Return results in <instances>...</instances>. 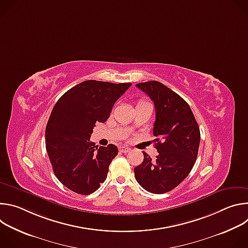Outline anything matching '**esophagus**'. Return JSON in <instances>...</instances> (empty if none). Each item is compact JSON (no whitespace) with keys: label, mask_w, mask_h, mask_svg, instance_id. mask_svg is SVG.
Masks as SVG:
<instances>
[{"label":"esophagus","mask_w":248,"mask_h":248,"mask_svg":"<svg viewBox=\"0 0 248 248\" xmlns=\"http://www.w3.org/2000/svg\"><path fill=\"white\" fill-rule=\"evenodd\" d=\"M120 151L122 152V153H127V152H129L130 151V148L129 147H126V146H120Z\"/></svg>","instance_id":"34e87169"}]
</instances>
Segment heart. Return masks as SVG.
Segmentation results:
<instances>
[{
  "label": "heart",
  "instance_id": "b5f03b06",
  "mask_svg": "<svg viewBox=\"0 0 248 248\" xmlns=\"http://www.w3.org/2000/svg\"><path fill=\"white\" fill-rule=\"evenodd\" d=\"M148 102H145V101H140L139 103H138V105H142V104H147Z\"/></svg>",
  "mask_w": 248,
  "mask_h": 248
}]
</instances>
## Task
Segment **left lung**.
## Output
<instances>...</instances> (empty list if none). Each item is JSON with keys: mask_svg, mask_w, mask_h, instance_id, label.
Instances as JSON below:
<instances>
[{"mask_svg": "<svg viewBox=\"0 0 248 248\" xmlns=\"http://www.w3.org/2000/svg\"><path fill=\"white\" fill-rule=\"evenodd\" d=\"M153 101V127L158 155L155 160L143 152L144 160L134 168L137 183L145 190L162 194L178 186L192 170L200 143V130L189 105L159 81L136 84Z\"/></svg>", "mask_w": 248, "mask_h": 248, "instance_id": "1", "label": "left lung"}]
</instances>
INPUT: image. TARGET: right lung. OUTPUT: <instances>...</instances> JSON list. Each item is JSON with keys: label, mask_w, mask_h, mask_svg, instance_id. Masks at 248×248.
Segmentation results:
<instances>
[{"label": "right lung", "mask_w": 248, "mask_h": 248, "mask_svg": "<svg viewBox=\"0 0 248 248\" xmlns=\"http://www.w3.org/2000/svg\"><path fill=\"white\" fill-rule=\"evenodd\" d=\"M131 83L86 80L66 91L54 106L46 126V149L57 179L82 195L96 191L107 178L118 147L90 141L96 123L110 117L116 101Z\"/></svg>", "instance_id": "obj_1"}]
</instances>
